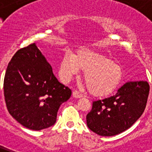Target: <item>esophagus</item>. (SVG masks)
<instances>
[{
	"label": "esophagus",
	"mask_w": 152,
	"mask_h": 152,
	"mask_svg": "<svg viewBox=\"0 0 152 152\" xmlns=\"http://www.w3.org/2000/svg\"><path fill=\"white\" fill-rule=\"evenodd\" d=\"M73 96H74V97H75V98H80V97L83 96V94L79 92L78 91H75L73 92Z\"/></svg>",
	"instance_id": "34e87169"
}]
</instances>
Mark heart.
Wrapping results in <instances>:
<instances>
[{"label":"heart","mask_w":152,"mask_h":152,"mask_svg":"<svg viewBox=\"0 0 152 152\" xmlns=\"http://www.w3.org/2000/svg\"><path fill=\"white\" fill-rule=\"evenodd\" d=\"M85 71L84 80L89 91L96 96L111 94L120 83L122 69L120 65L100 53L79 49L75 55L65 53L61 59L60 73L65 80Z\"/></svg>","instance_id":"1"}]
</instances>
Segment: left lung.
<instances>
[{
    "label": "left lung",
    "mask_w": 152,
    "mask_h": 152,
    "mask_svg": "<svg viewBox=\"0 0 152 152\" xmlns=\"http://www.w3.org/2000/svg\"><path fill=\"white\" fill-rule=\"evenodd\" d=\"M150 86L146 81L129 82L113 96L93 101L87 125L100 136H113L132 126L147 105Z\"/></svg>",
    "instance_id": "left-lung-1"
}]
</instances>
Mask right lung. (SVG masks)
<instances>
[{
	"instance_id": "1",
	"label": "right lung",
	"mask_w": 152,
	"mask_h": 152,
	"mask_svg": "<svg viewBox=\"0 0 152 152\" xmlns=\"http://www.w3.org/2000/svg\"><path fill=\"white\" fill-rule=\"evenodd\" d=\"M3 89L10 114L33 130L53 126L60 106L72 94L56 79L52 66L35 44L13 56L5 71Z\"/></svg>"
}]
</instances>
